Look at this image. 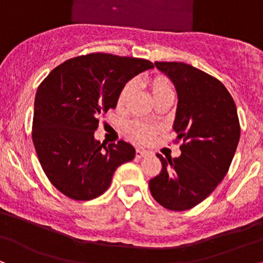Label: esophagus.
<instances>
[{
    "mask_svg": "<svg viewBox=\"0 0 263 263\" xmlns=\"http://www.w3.org/2000/svg\"><path fill=\"white\" fill-rule=\"evenodd\" d=\"M146 155H148V152H146V150H143V149L136 150V156H137L138 159H142V157H144Z\"/></svg>",
    "mask_w": 263,
    "mask_h": 263,
    "instance_id": "34e87169",
    "label": "esophagus"
}]
</instances>
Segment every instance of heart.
<instances>
[{
    "mask_svg": "<svg viewBox=\"0 0 263 263\" xmlns=\"http://www.w3.org/2000/svg\"><path fill=\"white\" fill-rule=\"evenodd\" d=\"M136 87H137V80L131 79L122 86L118 96V107L124 108L127 104L128 100L134 95ZM150 87H152L153 96L155 100H159L161 97L174 96V89L166 77L159 76L150 80ZM127 131L131 135V137L138 142H148L155 135V127L153 125L146 124L143 121H132L127 125Z\"/></svg>",
    "mask_w": 263,
    "mask_h": 263,
    "instance_id": "heart-1",
    "label": "heart"
}]
</instances>
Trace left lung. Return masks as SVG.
<instances>
[{"label": "left lung", "instance_id": "obj_1", "mask_svg": "<svg viewBox=\"0 0 263 263\" xmlns=\"http://www.w3.org/2000/svg\"><path fill=\"white\" fill-rule=\"evenodd\" d=\"M178 93L173 128L183 141L176 159L156 154L162 170L149 180L153 197L170 211H187L205 199L229 172L240 136L231 93L208 73L184 62H155Z\"/></svg>", "mask_w": 263, "mask_h": 263}]
</instances>
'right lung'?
<instances>
[{"instance_id":"add662e5","label":"right lung","mask_w":263,"mask_h":263,"mask_svg":"<svg viewBox=\"0 0 263 263\" xmlns=\"http://www.w3.org/2000/svg\"><path fill=\"white\" fill-rule=\"evenodd\" d=\"M153 67L144 59L93 52L65 61L40 84L32 141L45 176L61 194L76 201L99 197L115 170L134 160L129 143L107 146L93 134L101 115L117 107L122 86Z\"/></svg>"}]
</instances>
